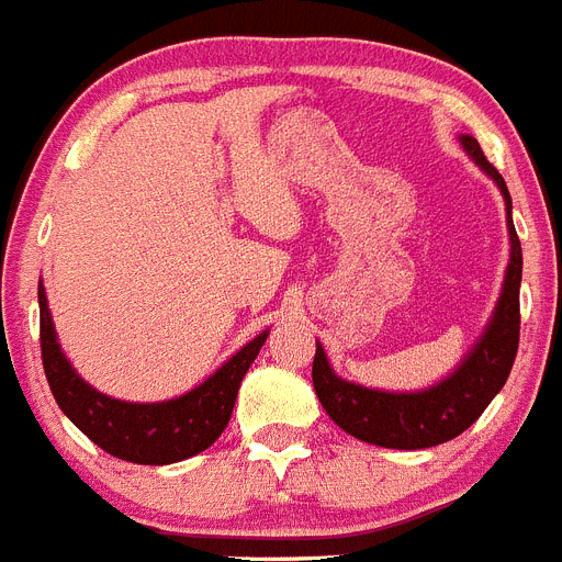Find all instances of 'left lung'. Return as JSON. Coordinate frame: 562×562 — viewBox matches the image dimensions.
I'll return each mask as SVG.
<instances>
[{
    "label": "left lung",
    "mask_w": 562,
    "mask_h": 562,
    "mask_svg": "<svg viewBox=\"0 0 562 562\" xmlns=\"http://www.w3.org/2000/svg\"><path fill=\"white\" fill-rule=\"evenodd\" d=\"M461 144L467 155L495 180L504 194L506 228H509L512 243L504 291H501L495 314L484 328V336L475 341V348L463 356L456 373H450L432 387L416 390V393H387V390H370L339 379L330 370L322 345L316 341L314 390L325 413L359 441L387 447V450H424V447H436V443L461 436L501 393L517 356L524 251H520V240H517L515 223H512L509 189L472 135H461Z\"/></svg>",
    "instance_id": "obj_1"
}]
</instances>
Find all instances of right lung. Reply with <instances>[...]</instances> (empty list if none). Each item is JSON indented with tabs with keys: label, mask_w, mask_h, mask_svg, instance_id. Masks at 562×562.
<instances>
[{
	"label": "right lung",
	"mask_w": 562,
	"mask_h": 562,
	"mask_svg": "<svg viewBox=\"0 0 562 562\" xmlns=\"http://www.w3.org/2000/svg\"><path fill=\"white\" fill-rule=\"evenodd\" d=\"M38 316H42L38 319L42 362L58 407L101 450L121 461L146 463V467H164L192 458L221 438L232 418L243 375L251 368L268 336V330L254 336L221 370H214L206 382L183 396L158 404H133L104 396L72 370L56 339L42 285H38Z\"/></svg>",
	"instance_id": "right-lung-1"
}]
</instances>
